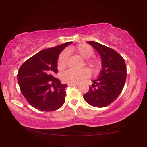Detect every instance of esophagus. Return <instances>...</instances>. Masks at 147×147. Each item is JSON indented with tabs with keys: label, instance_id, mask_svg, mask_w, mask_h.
Listing matches in <instances>:
<instances>
[{
	"label": "esophagus",
	"instance_id": "obj_1",
	"mask_svg": "<svg viewBox=\"0 0 147 147\" xmlns=\"http://www.w3.org/2000/svg\"><path fill=\"white\" fill-rule=\"evenodd\" d=\"M68 86H70V87H74V86H78V84H68Z\"/></svg>",
	"mask_w": 147,
	"mask_h": 147
}]
</instances>
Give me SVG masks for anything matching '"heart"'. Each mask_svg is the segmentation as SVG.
Here are the masks:
<instances>
[{"mask_svg": "<svg viewBox=\"0 0 147 147\" xmlns=\"http://www.w3.org/2000/svg\"><path fill=\"white\" fill-rule=\"evenodd\" d=\"M74 50L79 54L84 59H88L93 55L94 50L87 44H80L74 49H69L67 51H63L60 54L57 60V67L59 69H63L65 67L66 63L68 57V52ZM88 63L94 69L98 70L100 68V63L98 59H92L88 60ZM90 76V71L88 69H84L77 70L74 69H69L65 71L62 74V80L64 82L67 84H78L84 79L88 78Z\"/></svg>", "mask_w": 147, "mask_h": 147, "instance_id": "heart-1", "label": "heart"}]
</instances>
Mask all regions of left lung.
<instances>
[{
	"label": "left lung",
	"mask_w": 147,
	"mask_h": 147,
	"mask_svg": "<svg viewBox=\"0 0 147 147\" xmlns=\"http://www.w3.org/2000/svg\"><path fill=\"white\" fill-rule=\"evenodd\" d=\"M100 53L102 69L98 79L93 80L84 98L90 105L103 108L118 97L126 78V66L123 57L115 50L95 41H88Z\"/></svg>",
	"instance_id": "obj_1"
}]
</instances>
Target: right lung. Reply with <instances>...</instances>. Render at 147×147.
I'll list each match as a JSON object with an SVG mask.
<instances>
[{
	"instance_id": "add662e5",
	"label": "right lung",
	"mask_w": 147,
	"mask_h": 147,
	"mask_svg": "<svg viewBox=\"0 0 147 147\" xmlns=\"http://www.w3.org/2000/svg\"><path fill=\"white\" fill-rule=\"evenodd\" d=\"M71 42L38 52L24 62L17 74L20 89L33 107L45 112L59 109L65 102L67 84L54 77L57 73V59Z\"/></svg>"
}]
</instances>
